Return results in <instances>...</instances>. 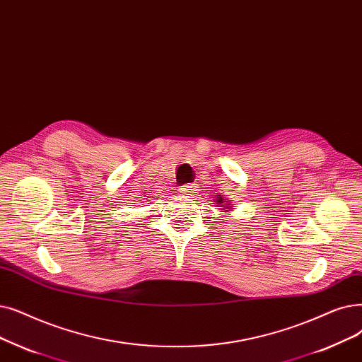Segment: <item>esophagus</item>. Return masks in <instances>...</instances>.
<instances>
[{
    "label": "esophagus",
    "instance_id": "34e87169",
    "mask_svg": "<svg viewBox=\"0 0 362 362\" xmlns=\"http://www.w3.org/2000/svg\"><path fill=\"white\" fill-rule=\"evenodd\" d=\"M195 185H192V183H187V185H183V186H180L179 187V192H180V195H183V197H186V198H192V197H195Z\"/></svg>",
    "mask_w": 362,
    "mask_h": 362
}]
</instances>
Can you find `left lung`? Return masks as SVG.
<instances>
[{
  "label": "left lung",
  "instance_id": "8db88e82",
  "mask_svg": "<svg viewBox=\"0 0 362 362\" xmlns=\"http://www.w3.org/2000/svg\"><path fill=\"white\" fill-rule=\"evenodd\" d=\"M217 207H223V210L225 211H230L232 209V204L229 202V201H225V199H222V197H217Z\"/></svg>",
  "mask_w": 362,
  "mask_h": 362
}]
</instances>
